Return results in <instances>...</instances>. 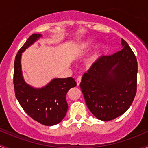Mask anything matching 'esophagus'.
Masks as SVG:
<instances>
[{
	"mask_svg": "<svg viewBox=\"0 0 148 148\" xmlns=\"http://www.w3.org/2000/svg\"><path fill=\"white\" fill-rule=\"evenodd\" d=\"M81 79H82V76L81 75H79L78 77H77V80H76V83H77V85H80V82H81Z\"/></svg>",
	"mask_w": 148,
	"mask_h": 148,
	"instance_id": "1",
	"label": "esophagus"
}]
</instances>
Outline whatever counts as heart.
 I'll return each mask as SVG.
<instances>
[{"instance_id": "obj_1", "label": "heart", "mask_w": 148, "mask_h": 148, "mask_svg": "<svg viewBox=\"0 0 148 148\" xmlns=\"http://www.w3.org/2000/svg\"><path fill=\"white\" fill-rule=\"evenodd\" d=\"M92 44V42L90 40H86L84 42H83L81 45V48L83 49H88L90 48V46ZM103 49V45L101 43H97L95 47H94L93 51L90 53L89 56L85 60V65L88 67H91L95 62L97 61V59L100 57L102 51Z\"/></svg>"}]
</instances>
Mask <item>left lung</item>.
I'll list each match as a JSON object with an SVG mask.
<instances>
[{"mask_svg": "<svg viewBox=\"0 0 148 148\" xmlns=\"http://www.w3.org/2000/svg\"><path fill=\"white\" fill-rule=\"evenodd\" d=\"M121 42L123 49L99 58L80 85L88 109L103 121L123 115L136 95L138 62L127 42Z\"/></svg>", "mask_w": 148, "mask_h": 148, "instance_id": "left-lung-1", "label": "left lung"}]
</instances>
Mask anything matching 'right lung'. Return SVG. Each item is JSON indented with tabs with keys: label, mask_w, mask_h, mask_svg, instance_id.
Segmentation results:
<instances>
[{
	"label": "right lung",
	"mask_w": 148,
	"mask_h": 148,
	"mask_svg": "<svg viewBox=\"0 0 148 148\" xmlns=\"http://www.w3.org/2000/svg\"><path fill=\"white\" fill-rule=\"evenodd\" d=\"M41 36L38 33L31 35L18 52L14 62L13 84L16 97L24 111L40 124L52 126L65 118L68 108L65 96L77 83L71 77L54 78L41 88H33L25 83L21 70L22 53Z\"/></svg>",
	"instance_id": "obj_1"
}]
</instances>
